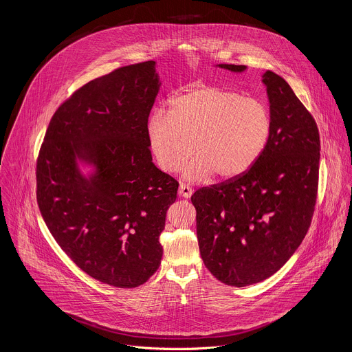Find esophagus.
Wrapping results in <instances>:
<instances>
[{
  "label": "esophagus",
  "mask_w": 352,
  "mask_h": 352,
  "mask_svg": "<svg viewBox=\"0 0 352 352\" xmlns=\"http://www.w3.org/2000/svg\"><path fill=\"white\" fill-rule=\"evenodd\" d=\"M192 193H193V189L189 185H186V184H181L179 185V189H178V195L179 196L188 199V197L192 196Z\"/></svg>",
  "instance_id": "1"
}]
</instances>
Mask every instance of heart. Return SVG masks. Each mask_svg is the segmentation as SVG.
Instances as JSON below:
<instances>
[{
	"label": "heart",
	"mask_w": 352,
	"mask_h": 352,
	"mask_svg": "<svg viewBox=\"0 0 352 352\" xmlns=\"http://www.w3.org/2000/svg\"><path fill=\"white\" fill-rule=\"evenodd\" d=\"M272 133L268 106L256 98L217 85H203L168 102L156 111L146 134L157 166L164 173L185 170L192 181L212 173L221 179L246 174L263 156Z\"/></svg>",
	"instance_id": "heart-1"
}]
</instances>
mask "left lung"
<instances>
[{
  "label": "left lung",
  "instance_id": "1",
  "mask_svg": "<svg viewBox=\"0 0 352 352\" xmlns=\"http://www.w3.org/2000/svg\"><path fill=\"white\" fill-rule=\"evenodd\" d=\"M263 81L272 117L263 156L246 174L192 196L203 263L219 282L236 287L258 283L286 264L307 235L318 196L320 141L314 117L280 76L267 70Z\"/></svg>",
  "mask_w": 352,
  "mask_h": 352
}]
</instances>
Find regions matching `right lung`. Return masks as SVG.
Instances as JSON below:
<instances>
[{
    "mask_svg": "<svg viewBox=\"0 0 352 352\" xmlns=\"http://www.w3.org/2000/svg\"><path fill=\"white\" fill-rule=\"evenodd\" d=\"M159 78L155 62L123 66L63 100L37 164V203L51 235L91 278L144 285L159 268V242L178 181L152 163L146 134ZM97 166L89 180L75 159Z\"/></svg>",
    "mask_w": 352,
    "mask_h": 352,
    "instance_id": "right-lung-1",
    "label": "right lung"
}]
</instances>
